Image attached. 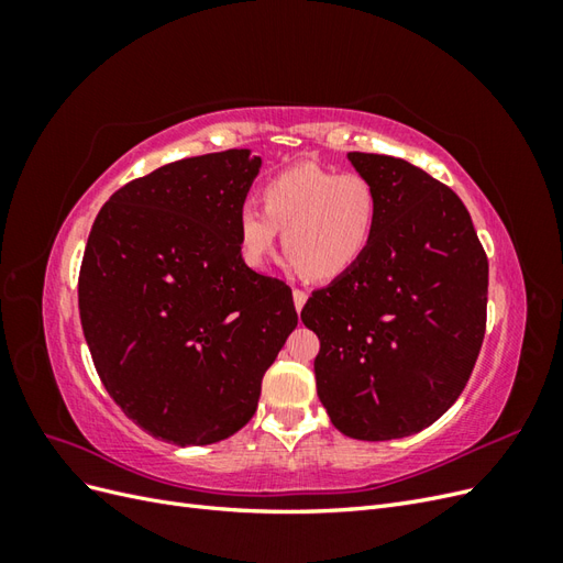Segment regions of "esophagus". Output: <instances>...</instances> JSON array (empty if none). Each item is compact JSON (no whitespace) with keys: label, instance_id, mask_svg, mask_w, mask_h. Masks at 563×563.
I'll return each instance as SVG.
<instances>
[{"label":"esophagus","instance_id":"34e87169","mask_svg":"<svg viewBox=\"0 0 563 563\" xmlns=\"http://www.w3.org/2000/svg\"><path fill=\"white\" fill-rule=\"evenodd\" d=\"M305 302H308V294L300 291V288H296V291H294V305H296L298 312L305 308Z\"/></svg>","mask_w":563,"mask_h":563}]
</instances>
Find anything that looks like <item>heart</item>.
<instances>
[{"mask_svg":"<svg viewBox=\"0 0 563 563\" xmlns=\"http://www.w3.org/2000/svg\"><path fill=\"white\" fill-rule=\"evenodd\" d=\"M263 209L246 201L236 213V240L249 267L261 269L284 230L286 263L314 282L345 277L360 265L380 218L373 183L360 174H340L300 164L269 178Z\"/></svg>","mask_w":563,"mask_h":563,"instance_id":"1","label":"heart"}]
</instances>
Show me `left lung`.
<instances>
[{
	"mask_svg": "<svg viewBox=\"0 0 563 563\" xmlns=\"http://www.w3.org/2000/svg\"><path fill=\"white\" fill-rule=\"evenodd\" d=\"M380 199L376 236L300 319L319 335L317 395L362 441L411 437L463 391L486 331L488 261L460 197L422 168L350 152Z\"/></svg>",
	"mask_w": 563,
	"mask_h": 563,
	"instance_id": "8db88e82",
	"label": "left lung"
}]
</instances>
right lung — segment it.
Segmentation results:
<instances>
[{"mask_svg":"<svg viewBox=\"0 0 563 563\" xmlns=\"http://www.w3.org/2000/svg\"><path fill=\"white\" fill-rule=\"evenodd\" d=\"M261 166L251 150L166 164L117 190L91 228L84 338L114 404L166 444L240 432L298 327L291 288L253 272L236 240Z\"/></svg>","mask_w":563,"mask_h":563,"instance_id":"add662e5","label":"right lung"}]
</instances>
